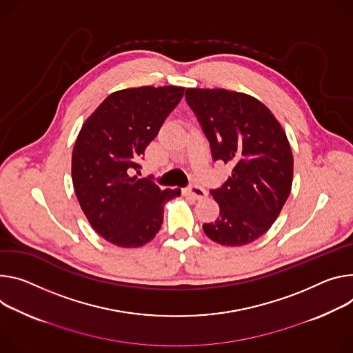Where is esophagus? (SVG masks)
<instances>
[{
	"label": "esophagus",
	"instance_id": "1",
	"mask_svg": "<svg viewBox=\"0 0 353 353\" xmlns=\"http://www.w3.org/2000/svg\"><path fill=\"white\" fill-rule=\"evenodd\" d=\"M184 194L191 197V199H196V200H203L207 196V191L197 184H191L190 187H187L184 190Z\"/></svg>",
	"mask_w": 353,
	"mask_h": 353
}]
</instances>
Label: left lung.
<instances>
[{
	"label": "left lung",
	"instance_id": "1",
	"mask_svg": "<svg viewBox=\"0 0 353 353\" xmlns=\"http://www.w3.org/2000/svg\"><path fill=\"white\" fill-rule=\"evenodd\" d=\"M212 160L234 166L221 187L210 190L219 216L204 223L205 235L223 246L261 238L290 196L293 153L281 125L261 101L223 88H187Z\"/></svg>",
	"mask_w": 353,
	"mask_h": 353
}]
</instances>
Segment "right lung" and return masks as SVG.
<instances>
[{
    "instance_id": "add662e5",
    "label": "right lung",
    "mask_w": 353,
    "mask_h": 353,
    "mask_svg": "<svg viewBox=\"0 0 353 353\" xmlns=\"http://www.w3.org/2000/svg\"><path fill=\"white\" fill-rule=\"evenodd\" d=\"M183 94L184 87L174 85L121 90L81 126L72 156L76 196L94 231L117 246L152 241L162 227L166 201L181 193L132 173Z\"/></svg>"
}]
</instances>
